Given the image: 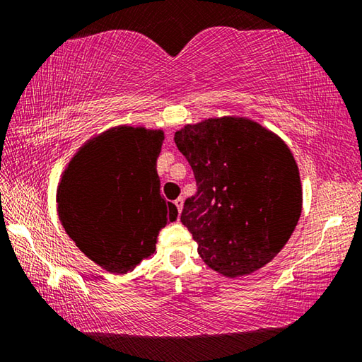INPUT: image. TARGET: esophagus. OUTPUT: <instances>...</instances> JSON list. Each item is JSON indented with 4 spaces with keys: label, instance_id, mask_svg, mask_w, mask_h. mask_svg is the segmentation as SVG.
Wrapping results in <instances>:
<instances>
[{
    "label": "esophagus",
    "instance_id": "obj_1",
    "mask_svg": "<svg viewBox=\"0 0 362 362\" xmlns=\"http://www.w3.org/2000/svg\"><path fill=\"white\" fill-rule=\"evenodd\" d=\"M174 203H175V206H177V211L182 212V209H183V198H177V199L174 201Z\"/></svg>",
    "mask_w": 362,
    "mask_h": 362
}]
</instances>
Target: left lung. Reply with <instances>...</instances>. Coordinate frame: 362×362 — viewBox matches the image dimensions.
<instances>
[{"instance_id": "obj_1", "label": "left lung", "mask_w": 362, "mask_h": 362, "mask_svg": "<svg viewBox=\"0 0 362 362\" xmlns=\"http://www.w3.org/2000/svg\"><path fill=\"white\" fill-rule=\"evenodd\" d=\"M193 169L196 193L180 220L207 265L244 276L273 259L302 212V185L291 150L246 118H214L175 132Z\"/></svg>"}]
</instances>
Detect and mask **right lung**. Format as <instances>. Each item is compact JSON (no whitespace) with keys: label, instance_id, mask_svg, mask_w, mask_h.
Masks as SVG:
<instances>
[{"label":"right lung","instance_id":"add662e5","mask_svg":"<svg viewBox=\"0 0 362 362\" xmlns=\"http://www.w3.org/2000/svg\"><path fill=\"white\" fill-rule=\"evenodd\" d=\"M163 132L122 126L90 140L59 185V218L81 252L110 273L132 272L155 254L158 235L177 218L159 192Z\"/></svg>","mask_w":362,"mask_h":362}]
</instances>
